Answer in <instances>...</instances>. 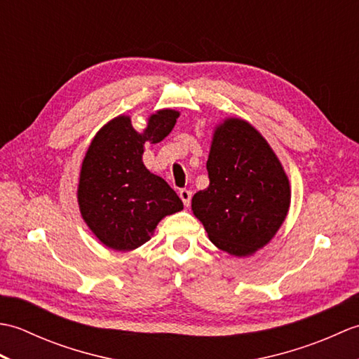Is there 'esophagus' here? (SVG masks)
I'll list each match as a JSON object with an SVG mask.
<instances>
[{
    "instance_id": "obj_1",
    "label": "esophagus",
    "mask_w": 359,
    "mask_h": 359,
    "mask_svg": "<svg viewBox=\"0 0 359 359\" xmlns=\"http://www.w3.org/2000/svg\"><path fill=\"white\" fill-rule=\"evenodd\" d=\"M179 196H180V199H182V202H184L185 207H188V205L191 203V196H193V193L189 191V189H180Z\"/></svg>"
}]
</instances>
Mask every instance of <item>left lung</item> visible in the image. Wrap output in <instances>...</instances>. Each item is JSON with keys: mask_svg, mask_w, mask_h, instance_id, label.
<instances>
[{"mask_svg": "<svg viewBox=\"0 0 359 359\" xmlns=\"http://www.w3.org/2000/svg\"><path fill=\"white\" fill-rule=\"evenodd\" d=\"M208 188L193 196L191 210L210 241L230 256L264 248L288 215V175L257 129L239 117L215 128L207 160Z\"/></svg>", "mask_w": 359, "mask_h": 359, "instance_id": "8db88e82", "label": "left lung"}]
</instances>
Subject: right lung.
<instances>
[{"label": "right lung", "mask_w": 359, "mask_h": 359, "mask_svg": "<svg viewBox=\"0 0 359 359\" xmlns=\"http://www.w3.org/2000/svg\"><path fill=\"white\" fill-rule=\"evenodd\" d=\"M179 116L175 109H158L137 133L131 117L121 114L90 142L81 163L77 201L89 230L108 248H139L151 239L160 220L184 210L174 189L142 160L144 143L162 142Z\"/></svg>", "instance_id": "right-lung-1"}]
</instances>
